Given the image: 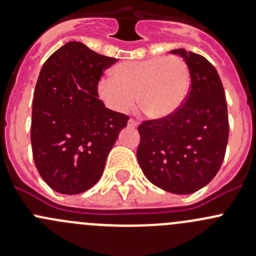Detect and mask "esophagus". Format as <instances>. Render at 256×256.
I'll use <instances>...</instances> for the list:
<instances>
[{
    "label": "esophagus",
    "instance_id": "1",
    "mask_svg": "<svg viewBox=\"0 0 256 256\" xmlns=\"http://www.w3.org/2000/svg\"><path fill=\"white\" fill-rule=\"evenodd\" d=\"M128 124V126H130V128H138V122L135 120V118H130Z\"/></svg>",
    "mask_w": 256,
    "mask_h": 256
}]
</instances>
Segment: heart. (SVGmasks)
Returning <instances> with one entry per match:
<instances>
[{
	"label": "heart",
	"mask_w": 256,
	"mask_h": 256,
	"mask_svg": "<svg viewBox=\"0 0 256 256\" xmlns=\"http://www.w3.org/2000/svg\"><path fill=\"white\" fill-rule=\"evenodd\" d=\"M190 85V69L182 58L160 56L116 64L112 79L100 80L98 92L108 106L118 112H128L138 95L150 118H164L182 106Z\"/></svg>",
	"instance_id": "obj_1"
}]
</instances>
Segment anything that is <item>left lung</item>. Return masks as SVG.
<instances>
[{"label": "left lung", "mask_w": 256, "mask_h": 256, "mask_svg": "<svg viewBox=\"0 0 256 256\" xmlns=\"http://www.w3.org/2000/svg\"><path fill=\"white\" fill-rule=\"evenodd\" d=\"M184 59L190 90L172 115L138 126V161L147 180L166 192L190 194L207 186L223 164L229 138L226 92L216 69L200 54Z\"/></svg>", "instance_id": "8db88e82"}]
</instances>
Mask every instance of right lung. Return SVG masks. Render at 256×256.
Here are the masks:
<instances>
[{"label": "right lung", "mask_w": 256, "mask_h": 256, "mask_svg": "<svg viewBox=\"0 0 256 256\" xmlns=\"http://www.w3.org/2000/svg\"><path fill=\"white\" fill-rule=\"evenodd\" d=\"M116 58L68 42L43 64L32 109L33 160L40 177L63 194L90 190L128 116L105 108L98 82Z\"/></svg>", "instance_id": "1"}]
</instances>
